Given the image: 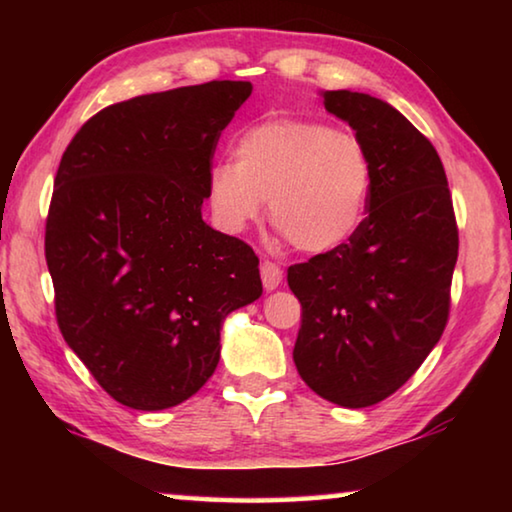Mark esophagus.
Returning a JSON list of instances; mask_svg holds the SVG:
<instances>
[{"label": "esophagus", "instance_id": "34e87169", "mask_svg": "<svg viewBox=\"0 0 512 512\" xmlns=\"http://www.w3.org/2000/svg\"><path fill=\"white\" fill-rule=\"evenodd\" d=\"M259 273H262V282H264L266 291H273V289L280 287L282 268L277 266L275 262H268V259H264V262L259 264Z\"/></svg>", "mask_w": 512, "mask_h": 512}]
</instances>
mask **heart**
Segmentation results:
<instances>
[{"label": "heart", "instance_id": "1", "mask_svg": "<svg viewBox=\"0 0 512 512\" xmlns=\"http://www.w3.org/2000/svg\"><path fill=\"white\" fill-rule=\"evenodd\" d=\"M235 164L210 171L216 219L241 232L262 214L302 253H329L359 230L372 185L361 137L316 119L282 117L255 124L232 146Z\"/></svg>", "mask_w": 512, "mask_h": 512}]
</instances>
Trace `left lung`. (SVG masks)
I'll return each instance as SVG.
<instances>
[{"instance_id":"left-lung-1","label":"left lung","mask_w":512,"mask_h":512,"mask_svg":"<svg viewBox=\"0 0 512 512\" xmlns=\"http://www.w3.org/2000/svg\"><path fill=\"white\" fill-rule=\"evenodd\" d=\"M323 103L368 146L372 185L348 244L289 266L302 307L293 361L323 400L363 409L404 386L443 336L458 228L443 162L402 112L350 90Z\"/></svg>"}]
</instances>
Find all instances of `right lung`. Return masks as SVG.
Segmentation results:
<instances>
[{"label":"right lung","mask_w":512,"mask_h":512,"mask_svg":"<svg viewBox=\"0 0 512 512\" xmlns=\"http://www.w3.org/2000/svg\"><path fill=\"white\" fill-rule=\"evenodd\" d=\"M250 92L248 81H210L115 103L60 160L45 228L56 320L131 409L201 391L225 316L262 296L253 248L201 214L216 142Z\"/></svg>","instance_id":"add662e5"}]
</instances>
